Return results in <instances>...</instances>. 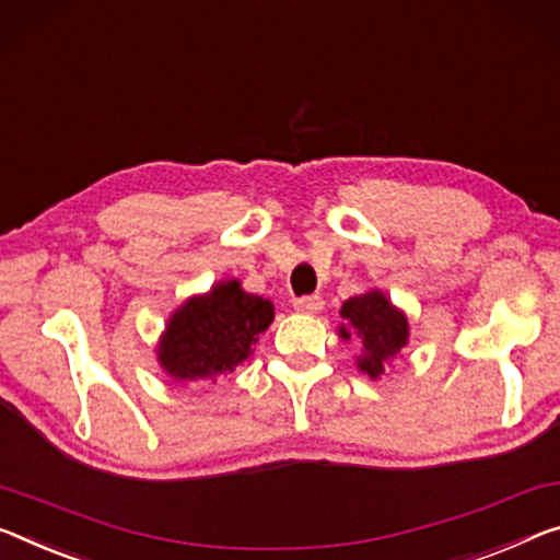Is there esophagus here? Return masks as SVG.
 Masks as SVG:
<instances>
[{
	"instance_id": "esophagus-1",
	"label": "esophagus",
	"mask_w": 560,
	"mask_h": 560,
	"mask_svg": "<svg viewBox=\"0 0 560 560\" xmlns=\"http://www.w3.org/2000/svg\"><path fill=\"white\" fill-rule=\"evenodd\" d=\"M323 305H325V303H323L320 295H303V298H298L295 303H292V307H295L298 313H305V315L320 313Z\"/></svg>"
}]
</instances>
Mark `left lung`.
I'll return each mask as SVG.
<instances>
[{"mask_svg": "<svg viewBox=\"0 0 560 560\" xmlns=\"http://www.w3.org/2000/svg\"><path fill=\"white\" fill-rule=\"evenodd\" d=\"M340 315L346 317L350 330L342 325L340 335L346 340L355 338L363 346V355L358 358V368L370 377L385 373V363L398 355L408 342V320L390 305L383 292H365V295L350 298L342 305Z\"/></svg>", "mask_w": 560, "mask_h": 560, "instance_id": "left-lung-1", "label": "left lung"}]
</instances>
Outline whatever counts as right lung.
I'll return each mask as SVG.
<instances>
[{
	"instance_id": "add662e5",
	"label": "right lung",
	"mask_w": 560,
	"mask_h": 560,
	"mask_svg": "<svg viewBox=\"0 0 560 560\" xmlns=\"http://www.w3.org/2000/svg\"><path fill=\"white\" fill-rule=\"evenodd\" d=\"M272 303L237 280L220 282L172 315L160 342V363L175 381H212L250 355L257 335L272 323Z\"/></svg>"
}]
</instances>
